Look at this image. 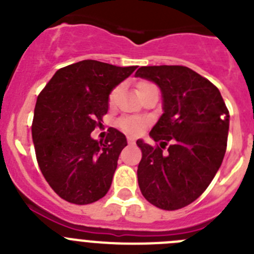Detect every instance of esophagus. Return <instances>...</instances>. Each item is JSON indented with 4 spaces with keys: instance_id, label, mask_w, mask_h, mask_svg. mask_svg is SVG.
Instances as JSON below:
<instances>
[{
    "instance_id": "1",
    "label": "esophagus",
    "mask_w": 254,
    "mask_h": 254,
    "mask_svg": "<svg viewBox=\"0 0 254 254\" xmlns=\"http://www.w3.org/2000/svg\"><path fill=\"white\" fill-rule=\"evenodd\" d=\"M127 141H128V143H134V138L133 137H128V138H127Z\"/></svg>"
}]
</instances>
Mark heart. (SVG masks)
Here are the masks:
<instances>
[{"mask_svg":"<svg viewBox=\"0 0 254 254\" xmlns=\"http://www.w3.org/2000/svg\"><path fill=\"white\" fill-rule=\"evenodd\" d=\"M141 85H145V84H141ZM140 85V86H141ZM117 93H118V89H114L113 91L111 93V96H109V102H113L116 99ZM121 128L123 131H126L127 133H131V134H138L142 128L145 127V121L142 118H138V117H128V118H122V120L118 122Z\"/></svg>","mask_w":254,"mask_h":254,"instance_id":"heart-1","label":"heart"}]
</instances>
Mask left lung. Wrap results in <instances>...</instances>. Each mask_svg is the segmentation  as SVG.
I'll return each mask as SVG.
<instances>
[{"mask_svg": "<svg viewBox=\"0 0 254 254\" xmlns=\"http://www.w3.org/2000/svg\"><path fill=\"white\" fill-rule=\"evenodd\" d=\"M134 76L158 85L163 98V114L150 131L161 147L136 142L142 151L138 187L156 207L178 210L196 201L219 170L230 116L219 89L188 67L143 66Z\"/></svg>", "mask_w": 254, "mask_h": 254, "instance_id": "8db88e82", "label": "left lung"}]
</instances>
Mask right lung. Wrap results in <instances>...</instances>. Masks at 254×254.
I'll list each match as a JSON object with an SVG mask.
<instances>
[{
	"mask_svg": "<svg viewBox=\"0 0 254 254\" xmlns=\"http://www.w3.org/2000/svg\"><path fill=\"white\" fill-rule=\"evenodd\" d=\"M137 66L85 60L60 68L39 94L31 134L39 168L52 190L76 205L107 194L127 138L109 129L104 142L91 137L109 108V95Z\"/></svg>",
	"mask_w": 254,
	"mask_h": 254,
	"instance_id": "add662e5",
	"label": "right lung"
}]
</instances>
